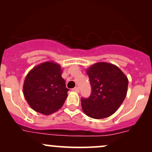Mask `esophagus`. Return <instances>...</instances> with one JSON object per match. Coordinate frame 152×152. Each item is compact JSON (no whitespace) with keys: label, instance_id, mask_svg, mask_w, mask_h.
<instances>
[{"label":"esophagus","instance_id":"34e87169","mask_svg":"<svg viewBox=\"0 0 152 152\" xmlns=\"http://www.w3.org/2000/svg\"><path fill=\"white\" fill-rule=\"evenodd\" d=\"M72 91H74L76 92V93H78L79 92V88H78V87H75L72 89Z\"/></svg>","mask_w":152,"mask_h":152}]
</instances>
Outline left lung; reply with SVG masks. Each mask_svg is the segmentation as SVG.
I'll use <instances>...</instances> for the list:
<instances>
[{
  "label": "left lung",
  "mask_w": 152,
  "mask_h": 152,
  "mask_svg": "<svg viewBox=\"0 0 152 152\" xmlns=\"http://www.w3.org/2000/svg\"><path fill=\"white\" fill-rule=\"evenodd\" d=\"M91 94L88 99H81L84 114L101 119L117 111L126 96L129 81L119 68L106 62L96 63L86 69Z\"/></svg>",
  "instance_id": "8db88e82"
}]
</instances>
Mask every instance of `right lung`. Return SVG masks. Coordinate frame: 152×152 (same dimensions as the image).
Returning a JSON list of instances; mask_svg holds the SVG:
<instances>
[{"label":"right lung","instance_id":"obj_1","mask_svg":"<svg viewBox=\"0 0 152 152\" xmlns=\"http://www.w3.org/2000/svg\"><path fill=\"white\" fill-rule=\"evenodd\" d=\"M58 64L46 61L33 68L24 81L23 91L28 105L36 112L49 115L59 110L68 96Z\"/></svg>","mask_w":152,"mask_h":152}]
</instances>
